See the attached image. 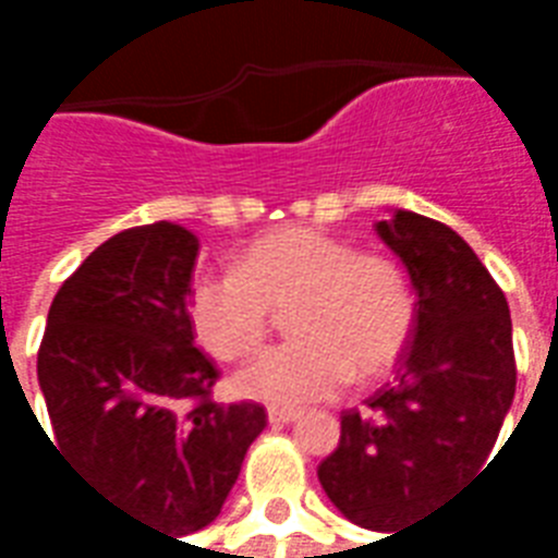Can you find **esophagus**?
<instances>
[{
    "mask_svg": "<svg viewBox=\"0 0 558 558\" xmlns=\"http://www.w3.org/2000/svg\"><path fill=\"white\" fill-rule=\"evenodd\" d=\"M295 418H299V412L295 410H275V407L268 410V421H271V424H290V421Z\"/></svg>",
    "mask_w": 558,
    "mask_h": 558,
    "instance_id": "1",
    "label": "esophagus"
}]
</instances>
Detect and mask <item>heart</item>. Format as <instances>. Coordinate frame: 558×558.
<instances>
[{
    "label": "heart",
    "instance_id": "heart-1",
    "mask_svg": "<svg viewBox=\"0 0 558 558\" xmlns=\"http://www.w3.org/2000/svg\"><path fill=\"white\" fill-rule=\"evenodd\" d=\"M295 304L292 343L256 352L235 374L247 400L299 410L335 398L355 379L386 374L410 340L415 299L403 268L355 254L347 239L314 227H280L239 259V271H206L191 287V323L218 359H242L266 338L271 311Z\"/></svg>",
    "mask_w": 558,
    "mask_h": 558
}]
</instances>
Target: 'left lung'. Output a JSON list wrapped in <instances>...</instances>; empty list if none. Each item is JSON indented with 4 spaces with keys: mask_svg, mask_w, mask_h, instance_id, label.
Masks as SVG:
<instances>
[{
    "mask_svg": "<svg viewBox=\"0 0 558 558\" xmlns=\"http://www.w3.org/2000/svg\"><path fill=\"white\" fill-rule=\"evenodd\" d=\"M376 235L415 292L410 347L395 386L340 415V445L316 475L355 526L395 532L487 463L517 371L508 302L451 227L391 208Z\"/></svg>",
    "mask_w": 558,
    "mask_h": 558,
    "instance_id": "8db88e82",
    "label": "left lung"
}]
</instances>
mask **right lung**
Returning <instances> with one entry per match:
<instances>
[{
	"label": "right lung",
	"instance_id": "right-lung-1",
	"mask_svg": "<svg viewBox=\"0 0 558 558\" xmlns=\"http://www.w3.org/2000/svg\"><path fill=\"white\" fill-rule=\"evenodd\" d=\"M196 254L170 220L107 239L56 292L38 352L47 442L107 502L175 538L220 514L266 427L259 403L208 400L220 374L194 347Z\"/></svg>",
	"mask_w": 558,
	"mask_h": 558
}]
</instances>
